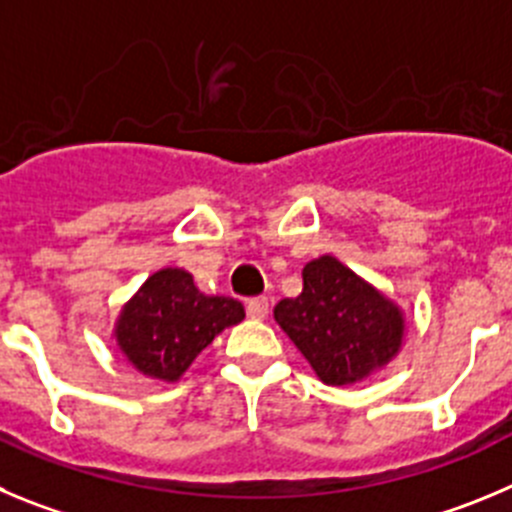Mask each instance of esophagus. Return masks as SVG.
Here are the masks:
<instances>
[{
	"label": "esophagus",
	"mask_w": 512,
	"mask_h": 512,
	"mask_svg": "<svg viewBox=\"0 0 512 512\" xmlns=\"http://www.w3.org/2000/svg\"><path fill=\"white\" fill-rule=\"evenodd\" d=\"M247 315H250L252 321H262V318H267V310H270V303H267V298H250L247 300Z\"/></svg>",
	"instance_id": "34e87169"
}]
</instances>
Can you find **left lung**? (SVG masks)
Segmentation results:
<instances>
[{"label": "left lung", "mask_w": 512, "mask_h": 512, "mask_svg": "<svg viewBox=\"0 0 512 512\" xmlns=\"http://www.w3.org/2000/svg\"><path fill=\"white\" fill-rule=\"evenodd\" d=\"M275 321L331 386L356 384L381 369L404 333L399 308L328 255L303 267V293L280 300Z\"/></svg>", "instance_id": "obj_1"}]
</instances>
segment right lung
<instances>
[{"label":"right lung","instance_id":"1","mask_svg":"<svg viewBox=\"0 0 512 512\" xmlns=\"http://www.w3.org/2000/svg\"><path fill=\"white\" fill-rule=\"evenodd\" d=\"M245 318L240 300L202 295L189 272L166 267L123 308L118 346L141 374L176 381L217 333Z\"/></svg>","mask_w":512,"mask_h":512}]
</instances>
